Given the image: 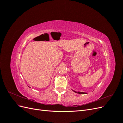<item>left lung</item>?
Wrapping results in <instances>:
<instances>
[{"label": "left lung", "instance_id": "8db88e82", "mask_svg": "<svg viewBox=\"0 0 123 123\" xmlns=\"http://www.w3.org/2000/svg\"><path fill=\"white\" fill-rule=\"evenodd\" d=\"M74 92H75V93H79V94H86V93H85V92H76L75 91H74V90H73Z\"/></svg>", "mask_w": 123, "mask_h": 123}]
</instances>
